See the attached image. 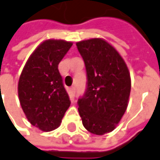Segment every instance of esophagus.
<instances>
[{
    "instance_id": "34e87169",
    "label": "esophagus",
    "mask_w": 160,
    "mask_h": 160,
    "mask_svg": "<svg viewBox=\"0 0 160 160\" xmlns=\"http://www.w3.org/2000/svg\"><path fill=\"white\" fill-rule=\"evenodd\" d=\"M69 94L72 97H73L75 95V88L74 87H72L71 88L69 89Z\"/></svg>"
}]
</instances>
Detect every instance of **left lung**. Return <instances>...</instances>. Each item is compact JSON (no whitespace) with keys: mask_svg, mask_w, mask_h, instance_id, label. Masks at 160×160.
<instances>
[{"mask_svg":"<svg viewBox=\"0 0 160 160\" xmlns=\"http://www.w3.org/2000/svg\"><path fill=\"white\" fill-rule=\"evenodd\" d=\"M76 45L88 76L86 93L78 100L83 126L95 135L111 132L128 107L131 88L129 69L119 52L104 39L83 40Z\"/></svg>","mask_w":160,"mask_h":160,"instance_id":"obj_1","label":"left lung"}]
</instances>
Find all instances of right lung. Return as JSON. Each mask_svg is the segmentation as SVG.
Wrapping results in <instances>:
<instances>
[{
	"mask_svg": "<svg viewBox=\"0 0 160 160\" xmlns=\"http://www.w3.org/2000/svg\"><path fill=\"white\" fill-rule=\"evenodd\" d=\"M72 43L48 39L26 62L18 81V96L28 121L43 131L60 125L71 102L58 66Z\"/></svg>",
	"mask_w": 160,
	"mask_h": 160,
	"instance_id": "obj_1",
	"label": "right lung"
}]
</instances>
